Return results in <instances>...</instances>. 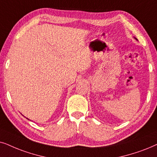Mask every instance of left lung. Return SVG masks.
Here are the masks:
<instances>
[{"label": "left lung", "mask_w": 157, "mask_h": 157, "mask_svg": "<svg viewBox=\"0 0 157 157\" xmlns=\"http://www.w3.org/2000/svg\"><path fill=\"white\" fill-rule=\"evenodd\" d=\"M135 39H136V38H135ZM136 40H137V39H136Z\"/></svg>", "instance_id": "left-lung-1"}]
</instances>
